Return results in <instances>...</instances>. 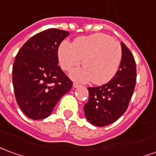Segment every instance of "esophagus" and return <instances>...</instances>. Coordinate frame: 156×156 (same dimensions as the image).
<instances>
[{
  "label": "esophagus",
  "mask_w": 156,
  "mask_h": 156,
  "mask_svg": "<svg viewBox=\"0 0 156 156\" xmlns=\"http://www.w3.org/2000/svg\"><path fill=\"white\" fill-rule=\"evenodd\" d=\"M80 86H81L80 84H78V83H73V87L75 88V89H77V88H79Z\"/></svg>",
  "instance_id": "obj_1"
}]
</instances>
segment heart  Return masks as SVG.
<instances>
[{
    "label": "heart",
    "mask_w": 156,
    "mask_h": 156,
    "mask_svg": "<svg viewBox=\"0 0 156 156\" xmlns=\"http://www.w3.org/2000/svg\"><path fill=\"white\" fill-rule=\"evenodd\" d=\"M58 59L63 70L79 66L82 68L70 73L72 79L78 82L92 80L94 84L108 83L116 75L122 59V48L112 37L102 33L78 37L73 44L64 41L58 49Z\"/></svg>",
    "instance_id": "1"
}]
</instances>
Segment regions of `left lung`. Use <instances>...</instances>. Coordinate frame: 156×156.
<instances>
[{"mask_svg":"<svg viewBox=\"0 0 156 156\" xmlns=\"http://www.w3.org/2000/svg\"><path fill=\"white\" fill-rule=\"evenodd\" d=\"M118 71L112 80L99 87H89V101L84 105L85 117L97 127L114 122L127 111L136 84V63L123 42Z\"/></svg>","mask_w":156,"mask_h":156,"instance_id":"1","label":"left lung"}]
</instances>
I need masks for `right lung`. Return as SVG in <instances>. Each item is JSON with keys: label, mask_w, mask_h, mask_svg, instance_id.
I'll use <instances>...</instances> for the list:
<instances>
[{"label": "right lung", "mask_w": 156, "mask_h": 156, "mask_svg": "<svg viewBox=\"0 0 156 156\" xmlns=\"http://www.w3.org/2000/svg\"><path fill=\"white\" fill-rule=\"evenodd\" d=\"M69 32L50 29L31 37L17 52L12 83L17 105L33 120L46 118L73 83L58 66V47Z\"/></svg>", "instance_id": "1"}]
</instances>
